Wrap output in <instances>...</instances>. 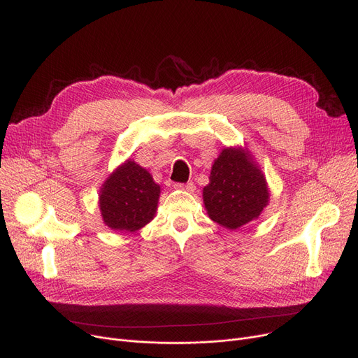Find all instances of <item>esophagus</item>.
<instances>
[{"mask_svg":"<svg viewBox=\"0 0 358 358\" xmlns=\"http://www.w3.org/2000/svg\"><path fill=\"white\" fill-rule=\"evenodd\" d=\"M177 189H181V190H185L189 193H193L196 190V185L193 182H187V184H177Z\"/></svg>","mask_w":358,"mask_h":358,"instance_id":"34e87169","label":"esophagus"}]
</instances>
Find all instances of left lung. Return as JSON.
I'll list each match as a JSON object with an SVG mask.
<instances>
[{
  "label": "left lung",
  "instance_id": "left-lung-1",
  "mask_svg": "<svg viewBox=\"0 0 358 358\" xmlns=\"http://www.w3.org/2000/svg\"><path fill=\"white\" fill-rule=\"evenodd\" d=\"M203 203L209 217L231 231L259 217L270 203V190L248 148L224 146L220 150L209 184L203 189Z\"/></svg>",
  "mask_w": 358,
  "mask_h": 358
}]
</instances>
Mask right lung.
Masks as SVG:
<instances>
[{
    "label": "right lung",
    "mask_w": 358,
    "mask_h": 358,
    "mask_svg": "<svg viewBox=\"0 0 358 358\" xmlns=\"http://www.w3.org/2000/svg\"><path fill=\"white\" fill-rule=\"evenodd\" d=\"M161 185L148 169L126 159L103 182L99 208L103 222L115 232H136L155 217Z\"/></svg>",
    "instance_id": "right-lung-1"
}]
</instances>
